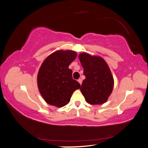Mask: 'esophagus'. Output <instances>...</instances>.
Instances as JSON below:
<instances>
[{
	"instance_id": "obj_1",
	"label": "esophagus",
	"mask_w": 148,
	"mask_h": 148,
	"mask_svg": "<svg viewBox=\"0 0 148 148\" xmlns=\"http://www.w3.org/2000/svg\"><path fill=\"white\" fill-rule=\"evenodd\" d=\"M78 82H79V84H80V85H82V79H78Z\"/></svg>"
}]
</instances>
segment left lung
I'll return each instance as SVG.
<instances>
[{"instance_id": "left-lung-1", "label": "left lung", "mask_w": 148, "mask_h": 148, "mask_svg": "<svg viewBox=\"0 0 148 148\" xmlns=\"http://www.w3.org/2000/svg\"><path fill=\"white\" fill-rule=\"evenodd\" d=\"M85 79L80 90L86 102L92 105L106 103L114 88V78L102 57L82 53L78 56Z\"/></svg>"}]
</instances>
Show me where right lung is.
Wrapping results in <instances>:
<instances>
[{
	"label": "right lung",
	"mask_w": 148,
	"mask_h": 148,
	"mask_svg": "<svg viewBox=\"0 0 148 148\" xmlns=\"http://www.w3.org/2000/svg\"><path fill=\"white\" fill-rule=\"evenodd\" d=\"M77 56L71 50H58L49 55L42 62L38 73L39 93L45 102L56 107L69 103L71 95L80 84L72 78L68 66Z\"/></svg>",
	"instance_id": "1"
}]
</instances>
